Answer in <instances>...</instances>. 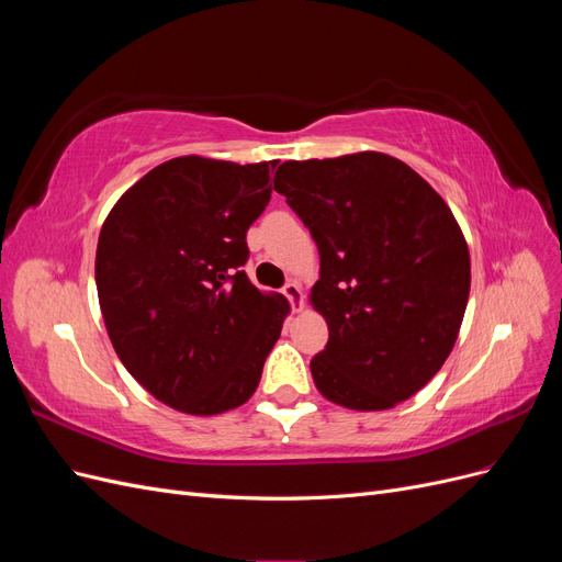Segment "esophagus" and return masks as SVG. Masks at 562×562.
I'll return each mask as SVG.
<instances>
[{
  "label": "esophagus",
  "instance_id": "esophagus-1",
  "mask_svg": "<svg viewBox=\"0 0 562 562\" xmlns=\"http://www.w3.org/2000/svg\"><path fill=\"white\" fill-rule=\"evenodd\" d=\"M283 295L291 300V304H293V310L295 312H302V307H304V297H302V291H300V285L295 283V281H291V283H285L283 285Z\"/></svg>",
  "mask_w": 562,
  "mask_h": 562
}]
</instances>
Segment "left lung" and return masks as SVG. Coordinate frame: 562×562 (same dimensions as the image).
I'll use <instances>...</instances> for the list:
<instances>
[{
  "mask_svg": "<svg viewBox=\"0 0 562 562\" xmlns=\"http://www.w3.org/2000/svg\"><path fill=\"white\" fill-rule=\"evenodd\" d=\"M274 190L318 246L310 302L328 345L310 363L316 389L363 413L415 396L450 356L471 288L443 196L382 151L285 161Z\"/></svg>",
  "mask_w": 562,
  "mask_h": 562,
  "instance_id": "1",
  "label": "left lung"
}]
</instances>
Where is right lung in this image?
Segmentation results:
<instances>
[{
  "instance_id": "add662e5",
  "label": "right lung",
  "mask_w": 562,
  "mask_h": 562,
  "mask_svg": "<svg viewBox=\"0 0 562 562\" xmlns=\"http://www.w3.org/2000/svg\"><path fill=\"white\" fill-rule=\"evenodd\" d=\"M277 164L164 161L100 229L95 285L112 347L151 396L184 415L244 405L291 312L241 269Z\"/></svg>"
}]
</instances>
